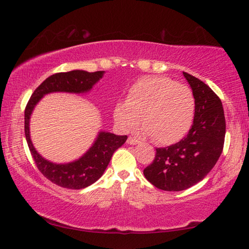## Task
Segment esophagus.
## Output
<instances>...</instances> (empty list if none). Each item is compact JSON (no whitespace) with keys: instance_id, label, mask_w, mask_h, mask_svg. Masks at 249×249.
<instances>
[{"instance_id":"esophagus-1","label":"esophagus","mask_w":249,"mask_h":249,"mask_svg":"<svg viewBox=\"0 0 249 249\" xmlns=\"http://www.w3.org/2000/svg\"><path fill=\"white\" fill-rule=\"evenodd\" d=\"M139 142H140V141L137 140L136 138H131V137H130L128 140H127V143H128V144H130V145H136V144H138Z\"/></svg>"}]
</instances>
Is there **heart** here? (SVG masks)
Masks as SVG:
<instances>
[{
    "label": "heart",
    "instance_id": "b5f03b06",
    "mask_svg": "<svg viewBox=\"0 0 249 249\" xmlns=\"http://www.w3.org/2000/svg\"><path fill=\"white\" fill-rule=\"evenodd\" d=\"M196 99L188 86L165 76H144L129 87L125 100L118 102L112 116L124 132L141 122L144 133L160 145H169L184 138L191 128Z\"/></svg>",
    "mask_w": 249,
    "mask_h": 249
}]
</instances>
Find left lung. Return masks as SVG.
I'll return each instance as SVG.
<instances>
[{
    "mask_svg": "<svg viewBox=\"0 0 249 249\" xmlns=\"http://www.w3.org/2000/svg\"><path fill=\"white\" fill-rule=\"evenodd\" d=\"M184 73L196 99L194 124L187 136L156 149L155 159L143 174L156 188L180 191L202 180L223 151L225 117L221 99L199 78Z\"/></svg>",
    "mask_w": 249,
    "mask_h": 249,
    "instance_id": "obj_1",
    "label": "left lung"
}]
</instances>
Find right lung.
Returning a JSON list of instances; mask_svg holds the SVG:
<instances>
[{
	"label": "right lung",
	"mask_w": 249,
	"mask_h": 249,
	"mask_svg": "<svg viewBox=\"0 0 249 249\" xmlns=\"http://www.w3.org/2000/svg\"><path fill=\"white\" fill-rule=\"evenodd\" d=\"M104 71L86 72L74 70L70 72L55 73L46 78L30 96L25 108V136L30 153L40 173L47 179L63 188L83 189L90 186L103 176L111 156L117 149L127 141V136L100 131L98 137L86 153L76 160L67 164H55L42 158L35 149L29 134V119L35 106L43 96L65 91V93H86L91 89L104 75Z\"/></svg>",
	"instance_id": "obj_1"
}]
</instances>
